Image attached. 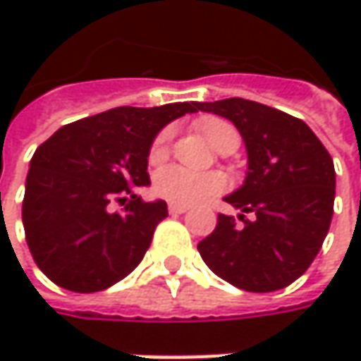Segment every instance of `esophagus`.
<instances>
[{
  "mask_svg": "<svg viewBox=\"0 0 361 361\" xmlns=\"http://www.w3.org/2000/svg\"><path fill=\"white\" fill-rule=\"evenodd\" d=\"M187 204H174V202L169 204V213H171V215H183V213H187Z\"/></svg>",
  "mask_w": 361,
  "mask_h": 361,
  "instance_id": "obj_1",
  "label": "esophagus"
}]
</instances>
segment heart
Wrapping results in <instances>:
<instances>
[{
	"label": "heart",
	"mask_w": 361,
	"mask_h": 361,
	"mask_svg": "<svg viewBox=\"0 0 361 361\" xmlns=\"http://www.w3.org/2000/svg\"><path fill=\"white\" fill-rule=\"evenodd\" d=\"M202 134L209 138V142L223 150L229 145L239 146L241 138L237 128L223 118H204L201 120ZM174 128L166 126L154 136L150 150H148V159L150 162H160L171 154V146H173ZM154 192L164 201L174 202V204H195V202L207 201L211 197L221 195L227 188L225 176L219 173H195L188 171L185 166L171 164L160 169L154 174V183H152Z\"/></svg>",
	"instance_id": "b5f03b06"
}]
</instances>
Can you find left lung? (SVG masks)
Here are the masks:
<instances>
[{
    "label": "left lung",
    "instance_id": "left-lung-1",
    "mask_svg": "<svg viewBox=\"0 0 361 361\" xmlns=\"http://www.w3.org/2000/svg\"><path fill=\"white\" fill-rule=\"evenodd\" d=\"M202 112L229 118L241 132L249 173L225 201L247 221L216 216L215 231L199 243L209 269L253 293L291 285L310 269L326 239L336 199L334 160L303 120L245 98L199 102Z\"/></svg>",
    "mask_w": 361,
    "mask_h": 361
}]
</instances>
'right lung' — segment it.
I'll return each instance as SVG.
<instances>
[{"instance_id": "add662e5", "label": "right lung", "mask_w": 361, "mask_h": 361, "mask_svg": "<svg viewBox=\"0 0 361 361\" xmlns=\"http://www.w3.org/2000/svg\"><path fill=\"white\" fill-rule=\"evenodd\" d=\"M197 102L118 106L76 120L37 146L25 178L23 231L35 265L76 293L102 291L136 269L166 202H145L148 150L157 132ZM122 209L111 211V202Z\"/></svg>"}]
</instances>
